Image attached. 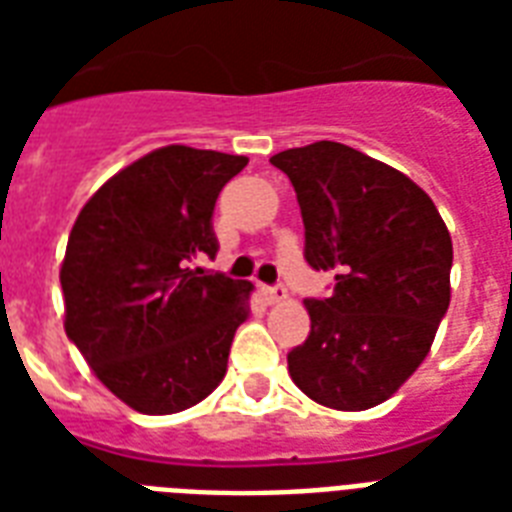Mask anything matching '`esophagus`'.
Here are the masks:
<instances>
[{"label": "esophagus", "mask_w": 512, "mask_h": 512, "mask_svg": "<svg viewBox=\"0 0 512 512\" xmlns=\"http://www.w3.org/2000/svg\"><path fill=\"white\" fill-rule=\"evenodd\" d=\"M265 297H268V303L276 305V303H284V300L289 297V292L284 284H273V287H265Z\"/></svg>", "instance_id": "esophagus-1"}]
</instances>
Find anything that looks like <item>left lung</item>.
<instances>
[{
    "label": "left lung",
    "mask_w": 512,
    "mask_h": 512,
    "mask_svg": "<svg viewBox=\"0 0 512 512\" xmlns=\"http://www.w3.org/2000/svg\"><path fill=\"white\" fill-rule=\"evenodd\" d=\"M305 225V263L335 276L308 297L311 335L289 350L305 396L361 412L396 393L449 311L452 239L420 185L356 148L319 140L271 156Z\"/></svg>",
    "instance_id": "obj_1"
}]
</instances>
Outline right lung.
<instances>
[{"label":"right lung","mask_w":512,"mask_h":512,"mask_svg":"<svg viewBox=\"0 0 512 512\" xmlns=\"http://www.w3.org/2000/svg\"><path fill=\"white\" fill-rule=\"evenodd\" d=\"M247 162L159 148L111 177L71 228L60 268L66 335L138 412H183L225 377L252 284L196 260H215V201Z\"/></svg>","instance_id":"right-lung-1"}]
</instances>
